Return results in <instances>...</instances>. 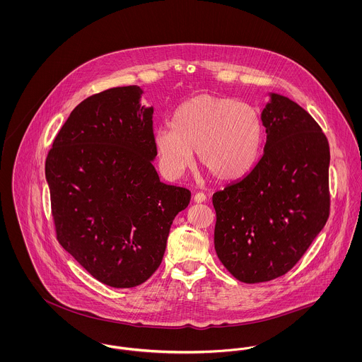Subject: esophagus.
Returning a JSON list of instances; mask_svg holds the SVG:
<instances>
[{
  "mask_svg": "<svg viewBox=\"0 0 362 362\" xmlns=\"http://www.w3.org/2000/svg\"><path fill=\"white\" fill-rule=\"evenodd\" d=\"M205 194H202V193H197V194H194V197H193V201H194L195 204H201V202H204L205 201Z\"/></svg>",
  "mask_w": 362,
  "mask_h": 362,
  "instance_id": "obj_1",
  "label": "esophagus"
}]
</instances>
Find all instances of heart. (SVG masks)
Here are the masks:
<instances>
[{
    "instance_id": "b5f03b06",
    "label": "heart",
    "mask_w": 362,
    "mask_h": 362,
    "mask_svg": "<svg viewBox=\"0 0 362 362\" xmlns=\"http://www.w3.org/2000/svg\"><path fill=\"white\" fill-rule=\"evenodd\" d=\"M153 141L160 167L170 179L180 177L194 160L219 182L250 172L263 144L259 112L233 98L199 95L175 112V128L158 127Z\"/></svg>"
}]
</instances>
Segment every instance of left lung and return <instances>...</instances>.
I'll return each instance as SVG.
<instances>
[{"instance_id": "1", "label": "left lung", "mask_w": 362, "mask_h": 362, "mask_svg": "<svg viewBox=\"0 0 362 362\" xmlns=\"http://www.w3.org/2000/svg\"><path fill=\"white\" fill-rule=\"evenodd\" d=\"M260 118L263 154L243 179L212 198L216 255L247 284L291 270L329 216V144L320 125L274 92Z\"/></svg>"}]
</instances>
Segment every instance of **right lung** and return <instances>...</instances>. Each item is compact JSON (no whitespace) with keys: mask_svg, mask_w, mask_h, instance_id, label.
Listing matches in <instances>:
<instances>
[{"mask_svg":"<svg viewBox=\"0 0 362 362\" xmlns=\"http://www.w3.org/2000/svg\"><path fill=\"white\" fill-rule=\"evenodd\" d=\"M138 85L83 100L45 161L57 241L93 279L132 288L161 264L170 224L190 192L153 165V107Z\"/></svg>","mask_w":362,"mask_h":362,"instance_id":"obj_1","label":"right lung"}]
</instances>
